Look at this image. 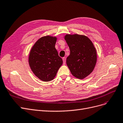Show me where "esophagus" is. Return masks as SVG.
<instances>
[{"label": "esophagus", "instance_id": "1", "mask_svg": "<svg viewBox=\"0 0 123 123\" xmlns=\"http://www.w3.org/2000/svg\"><path fill=\"white\" fill-rule=\"evenodd\" d=\"M62 59H63V64L65 65V63H66V58L65 57H63Z\"/></svg>", "mask_w": 123, "mask_h": 123}]
</instances>
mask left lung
Wrapping results in <instances>:
<instances>
[{"label":"left lung","instance_id":"left-lung-1","mask_svg":"<svg viewBox=\"0 0 123 123\" xmlns=\"http://www.w3.org/2000/svg\"><path fill=\"white\" fill-rule=\"evenodd\" d=\"M65 40L70 54L66 63L73 75L83 79L91 73L97 63V52L88 37L79 35H66Z\"/></svg>","mask_w":123,"mask_h":123}]
</instances>
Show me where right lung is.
<instances>
[{
	"label": "right lung",
	"instance_id": "right-lung-1",
	"mask_svg": "<svg viewBox=\"0 0 123 123\" xmlns=\"http://www.w3.org/2000/svg\"><path fill=\"white\" fill-rule=\"evenodd\" d=\"M56 37H43L32 48L29 62L32 71L43 81H50L55 78L63 60L55 48Z\"/></svg>",
	"mask_w": 123,
	"mask_h": 123
}]
</instances>
